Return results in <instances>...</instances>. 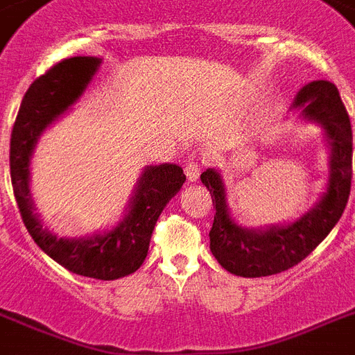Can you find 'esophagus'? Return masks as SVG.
<instances>
[{
    "mask_svg": "<svg viewBox=\"0 0 355 355\" xmlns=\"http://www.w3.org/2000/svg\"><path fill=\"white\" fill-rule=\"evenodd\" d=\"M199 174H201V165H199L196 159H190L187 165H184V175H187V180L189 181H198Z\"/></svg>",
    "mask_w": 355,
    "mask_h": 355,
    "instance_id": "1",
    "label": "esophagus"
}]
</instances>
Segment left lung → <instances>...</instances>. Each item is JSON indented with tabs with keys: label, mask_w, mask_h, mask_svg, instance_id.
Listing matches in <instances>:
<instances>
[{
	"label": "left lung",
	"mask_w": 355,
	"mask_h": 355,
	"mask_svg": "<svg viewBox=\"0 0 355 355\" xmlns=\"http://www.w3.org/2000/svg\"><path fill=\"white\" fill-rule=\"evenodd\" d=\"M292 108L301 118L321 125L330 146V175L327 190L314 209L288 225L252 230L237 225L228 212L225 183L216 168L201 174L212 196L214 223L210 250L234 276L263 277L285 272L301 263L329 236L347 207L352 181V128L338 87L330 81H312L295 96Z\"/></svg>",
	"instance_id": "8db88e82"
}]
</instances>
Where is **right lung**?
I'll use <instances>...</instances> for the list:
<instances>
[{
    "label": "right lung",
    "mask_w": 355,
    "mask_h": 355,
    "mask_svg": "<svg viewBox=\"0 0 355 355\" xmlns=\"http://www.w3.org/2000/svg\"><path fill=\"white\" fill-rule=\"evenodd\" d=\"M99 63L101 60L89 55L63 60L31 85L10 136V178L23 223L37 247L78 276L112 281L143 265L157 218L187 178L174 163L146 166L125 218L108 232L67 239L43 227L28 189L32 152L43 130L81 98Z\"/></svg>",
    "instance_id": "add662e5"
}]
</instances>
